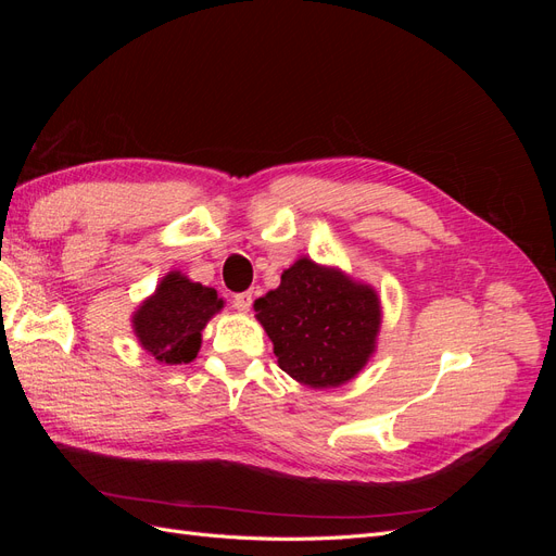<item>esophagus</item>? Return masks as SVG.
<instances>
[{"label": "esophagus", "mask_w": 556, "mask_h": 556, "mask_svg": "<svg viewBox=\"0 0 556 556\" xmlns=\"http://www.w3.org/2000/svg\"><path fill=\"white\" fill-rule=\"evenodd\" d=\"M231 304H233V308H237V311H241V313H248V311H250V306H252V294H250V292L233 294Z\"/></svg>", "instance_id": "1"}]
</instances>
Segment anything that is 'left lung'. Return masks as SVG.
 Returning <instances> with one entry per match:
<instances>
[{"label": "left lung", "instance_id": "left-lung-1", "mask_svg": "<svg viewBox=\"0 0 556 556\" xmlns=\"http://www.w3.org/2000/svg\"><path fill=\"white\" fill-rule=\"evenodd\" d=\"M255 313L278 366L315 390L345 384L362 371L382 319L371 285L308 257L282 271L278 288L255 301Z\"/></svg>", "mask_w": 556, "mask_h": 556}]
</instances>
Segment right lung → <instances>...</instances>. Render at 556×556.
<instances>
[{
  "label": "right lung",
  "mask_w": 556,
  "mask_h": 556,
  "mask_svg": "<svg viewBox=\"0 0 556 556\" xmlns=\"http://www.w3.org/2000/svg\"><path fill=\"white\" fill-rule=\"evenodd\" d=\"M223 306L213 288L172 271L134 313L131 327L141 348L160 364H190L201 348V331Z\"/></svg>",
  "instance_id": "obj_1"
}]
</instances>
